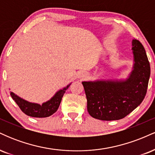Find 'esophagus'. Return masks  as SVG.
<instances>
[{"mask_svg":"<svg viewBox=\"0 0 155 155\" xmlns=\"http://www.w3.org/2000/svg\"><path fill=\"white\" fill-rule=\"evenodd\" d=\"M85 76H87V74H85V73H82V74H81V78L85 77Z\"/></svg>","mask_w":155,"mask_h":155,"instance_id":"esophagus-1","label":"esophagus"}]
</instances>
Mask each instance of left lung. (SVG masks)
Returning <instances> with one entry per match:
<instances>
[{"mask_svg":"<svg viewBox=\"0 0 155 155\" xmlns=\"http://www.w3.org/2000/svg\"><path fill=\"white\" fill-rule=\"evenodd\" d=\"M134 65L126 81H83L91 117L104 121L118 120L138 107L147 92L150 64L145 49L137 39L132 41Z\"/></svg>","mask_w":155,"mask_h":155,"instance_id":"obj_1","label":"left lung"}]
</instances>
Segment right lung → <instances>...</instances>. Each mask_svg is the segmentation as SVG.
I'll list each match as a JSON object with an SVG mask.
<instances>
[{
  "mask_svg": "<svg viewBox=\"0 0 155 155\" xmlns=\"http://www.w3.org/2000/svg\"><path fill=\"white\" fill-rule=\"evenodd\" d=\"M70 84L68 85L66 87L63 88V90H59L51 97V100L44 103L41 106L37 104L28 102V101L20 98L12 92H11L10 95L13 100L16 102V104L18 105L19 108L22 110L23 113L30 117L42 118V117L51 116L57 111L62 101V97L65 92V90L68 88Z\"/></svg>",
  "mask_w": 155,
  "mask_h": 155,
  "instance_id": "1",
  "label": "right lung"
}]
</instances>
